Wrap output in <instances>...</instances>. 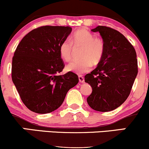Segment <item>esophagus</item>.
I'll return each instance as SVG.
<instances>
[{
  "instance_id": "esophagus-1",
  "label": "esophagus",
  "mask_w": 149,
  "mask_h": 149,
  "mask_svg": "<svg viewBox=\"0 0 149 149\" xmlns=\"http://www.w3.org/2000/svg\"><path fill=\"white\" fill-rule=\"evenodd\" d=\"M78 79H79V82H80V83H84V82H85L84 78H83V77L82 76H78Z\"/></svg>"
}]
</instances>
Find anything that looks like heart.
I'll use <instances>...</instances> for the list:
<instances>
[{
  "label": "heart",
  "mask_w": 149,
  "mask_h": 149,
  "mask_svg": "<svg viewBox=\"0 0 149 149\" xmlns=\"http://www.w3.org/2000/svg\"><path fill=\"white\" fill-rule=\"evenodd\" d=\"M71 41L65 40L59 46V54L66 61L71 60L73 47H82L80 52L79 60L73 61L68 65L66 69L69 71L79 73H87L90 71L92 65L97 66L102 61L106 51V44L101 37L95 35L86 29L77 31L71 38Z\"/></svg>",
  "instance_id": "obj_1"
}]
</instances>
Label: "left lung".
Segmentation results:
<instances>
[{"label":"left lung","mask_w":149,"mask_h":149,"mask_svg":"<svg viewBox=\"0 0 149 149\" xmlns=\"http://www.w3.org/2000/svg\"><path fill=\"white\" fill-rule=\"evenodd\" d=\"M92 31L100 33L106 51L96 69L85 76V83L92 88L87 102L97 111H111L124 103L130 94L138 73L136 51L117 30L98 26Z\"/></svg>","instance_id":"left-lung-1"}]
</instances>
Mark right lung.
Masks as SVG:
<instances>
[{"label":"right lung","instance_id":"1","mask_svg":"<svg viewBox=\"0 0 149 149\" xmlns=\"http://www.w3.org/2000/svg\"><path fill=\"white\" fill-rule=\"evenodd\" d=\"M71 30L69 26L38 27L27 33L17 47L12 80L22 102L31 111L41 114L54 111L79 81L71 71L58 76L65 66L59 46Z\"/></svg>","mask_w":149,"mask_h":149}]
</instances>
